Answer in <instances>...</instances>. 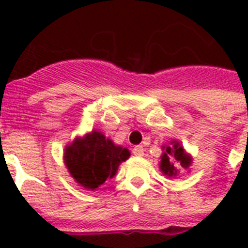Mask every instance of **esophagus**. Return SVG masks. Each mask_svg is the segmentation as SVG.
Listing matches in <instances>:
<instances>
[{
  "instance_id": "obj_1",
  "label": "esophagus",
  "mask_w": 248,
  "mask_h": 248,
  "mask_svg": "<svg viewBox=\"0 0 248 248\" xmlns=\"http://www.w3.org/2000/svg\"><path fill=\"white\" fill-rule=\"evenodd\" d=\"M132 153H134V155L141 157V155H144V148L141 147V145H138V147H135L132 149Z\"/></svg>"
}]
</instances>
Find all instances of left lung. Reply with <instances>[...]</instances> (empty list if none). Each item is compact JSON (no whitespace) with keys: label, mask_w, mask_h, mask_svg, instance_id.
Here are the masks:
<instances>
[{"label":"left lung","mask_w":248,"mask_h":248,"mask_svg":"<svg viewBox=\"0 0 248 248\" xmlns=\"http://www.w3.org/2000/svg\"><path fill=\"white\" fill-rule=\"evenodd\" d=\"M172 159L177 161L184 169H188L190 162H192V159L185 155L183 147H180V144L176 143V141H172L171 147H166V152L161 158V170L169 176H173L177 172L173 163L171 162Z\"/></svg>","instance_id":"8db88e82"}]
</instances>
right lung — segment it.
<instances>
[{"instance_id":"1","label":"right lung","mask_w":248,"mask_h":248,"mask_svg":"<svg viewBox=\"0 0 248 248\" xmlns=\"http://www.w3.org/2000/svg\"><path fill=\"white\" fill-rule=\"evenodd\" d=\"M130 157L126 148L117 147L101 132L93 131L65 148V165L76 181L87 189H96L116 175L121 162Z\"/></svg>"}]
</instances>
